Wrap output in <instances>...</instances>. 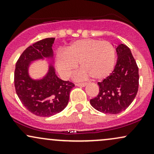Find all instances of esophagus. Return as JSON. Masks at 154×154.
Segmentation results:
<instances>
[{
	"label": "esophagus",
	"mask_w": 154,
	"mask_h": 154,
	"mask_svg": "<svg viewBox=\"0 0 154 154\" xmlns=\"http://www.w3.org/2000/svg\"><path fill=\"white\" fill-rule=\"evenodd\" d=\"M75 85L77 86H78V87H85V86L87 85V83H85V82H77Z\"/></svg>",
	"instance_id": "34e87169"
}]
</instances>
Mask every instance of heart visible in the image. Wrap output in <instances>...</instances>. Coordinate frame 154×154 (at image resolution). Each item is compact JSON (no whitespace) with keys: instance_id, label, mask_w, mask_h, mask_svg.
Wrapping results in <instances>:
<instances>
[{"instance_id":"heart-1","label":"heart","mask_w":154,"mask_h":154,"mask_svg":"<svg viewBox=\"0 0 154 154\" xmlns=\"http://www.w3.org/2000/svg\"><path fill=\"white\" fill-rule=\"evenodd\" d=\"M79 63L83 77L93 79H104L112 72L116 63V51L110 42L95 39L74 41L66 50H59L55 63L59 75L67 78L77 69Z\"/></svg>"}]
</instances>
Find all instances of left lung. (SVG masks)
Wrapping results in <instances>:
<instances>
[{
    "label": "left lung",
    "instance_id": "8db88e82",
    "mask_svg": "<svg viewBox=\"0 0 154 154\" xmlns=\"http://www.w3.org/2000/svg\"><path fill=\"white\" fill-rule=\"evenodd\" d=\"M117 61L110 75L98 82L99 93L90 100L96 110L116 114L125 110L135 99L139 85L138 67L131 51L120 44L116 48Z\"/></svg>",
    "mask_w": 154,
    "mask_h": 154
}]
</instances>
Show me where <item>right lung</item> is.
I'll return each instance as SVG.
<instances>
[{
    "instance_id": "1",
    "label": "right lung",
    "mask_w": 154,
    "mask_h": 154,
    "mask_svg": "<svg viewBox=\"0 0 154 154\" xmlns=\"http://www.w3.org/2000/svg\"><path fill=\"white\" fill-rule=\"evenodd\" d=\"M55 38H45L26 48L16 63L14 86L19 100L28 111L38 116H51L66 108L69 93L75 84L57 77L54 66L42 79H34L29 75L31 63L37 60L53 59Z\"/></svg>"
}]
</instances>
